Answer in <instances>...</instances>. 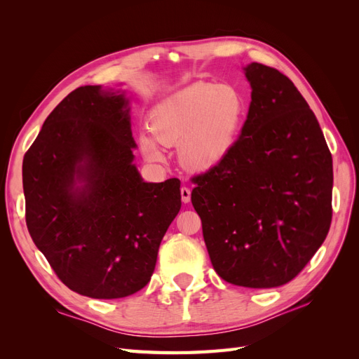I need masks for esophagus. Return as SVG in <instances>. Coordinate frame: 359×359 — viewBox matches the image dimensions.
<instances>
[{
	"instance_id": "1",
	"label": "esophagus",
	"mask_w": 359,
	"mask_h": 359,
	"mask_svg": "<svg viewBox=\"0 0 359 359\" xmlns=\"http://www.w3.org/2000/svg\"><path fill=\"white\" fill-rule=\"evenodd\" d=\"M181 199L184 203H189L190 199H191V190L186 186L181 187Z\"/></svg>"
}]
</instances>
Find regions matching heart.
I'll use <instances>...</instances> for the list:
<instances>
[{
    "label": "heart",
    "instance_id": "b5f03b06",
    "mask_svg": "<svg viewBox=\"0 0 359 359\" xmlns=\"http://www.w3.org/2000/svg\"><path fill=\"white\" fill-rule=\"evenodd\" d=\"M245 116L243 94L231 85L198 82L157 103L149 114V130L139 137L149 161L165 154L158 144L177 147L184 166L206 170L229 154Z\"/></svg>",
    "mask_w": 359,
    "mask_h": 359
}]
</instances>
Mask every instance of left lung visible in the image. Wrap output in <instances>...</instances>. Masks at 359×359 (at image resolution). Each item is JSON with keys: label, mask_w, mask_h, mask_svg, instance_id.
<instances>
[{"label": "left lung", "mask_w": 359, "mask_h": 359, "mask_svg": "<svg viewBox=\"0 0 359 359\" xmlns=\"http://www.w3.org/2000/svg\"><path fill=\"white\" fill-rule=\"evenodd\" d=\"M248 115L219 165L194 177L191 203L211 264L227 283L268 289L304 269L332 219V157L293 82L252 62Z\"/></svg>", "instance_id": "left-lung-1"}]
</instances>
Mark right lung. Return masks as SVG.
Segmentation results:
<instances>
[{
	"mask_svg": "<svg viewBox=\"0 0 359 359\" xmlns=\"http://www.w3.org/2000/svg\"><path fill=\"white\" fill-rule=\"evenodd\" d=\"M124 94L72 91L25 153V220L32 241L73 292L116 299L145 287L181 208L180 180L145 182L133 165Z\"/></svg>",
	"mask_w": 359,
	"mask_h": 359,
	"instance_id": "1",
	"label": "right lung"
}]
</instances>
